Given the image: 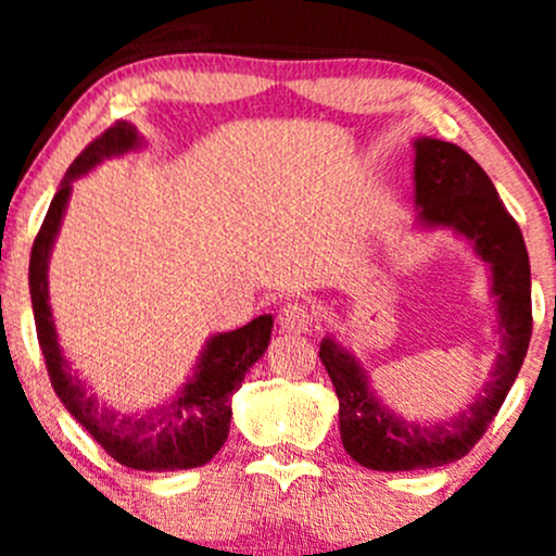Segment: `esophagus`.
<instances>
[{"instance_id":"esophagus-1","label":"esophagus","mask_w":556,"mask_h":556,"mask_svg":"<svg viewBox=\"0 0 556 556\" xmlns=\"http://www.w3.org/2000/svg\"><path fill=\"white\" fill-rule=\"evenodd\" d=\"M279 329L287 331V334H303L314 327V308L308 303H300V300H292L287 303L282 311H279Z\"/></svg>"}]
</instances>
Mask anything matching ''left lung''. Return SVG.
I'll use <instances>...</instances> for the list:
<instances>
[{
    "label": "left lung",
    "mask_w": 556,
    "mask_h": 556,
    "mask_svg": "<svg viewBox=\"0 0 556 556\" xmlns=\"http://www.w3.org/2000/svg\"><path fill=\"white\" fill-rule=\"evenodd\" d=\"M413 154L416 227L424 232L450 229L468 240L486 264L500 353L489 379L460 410L446 418L416 420L405 418L376 394L361 358L337 334L329 331L324 337L318 358L340 400L342 446L363 468L387 473L442 468L468 455L518 379L533 329L526 240L518 222L502 206L494 182L473 156L446 140L418 136Z\"/></svg>",
    "instance_id": "obj_1"
}]
</instances>
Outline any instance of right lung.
<instances>
[{
  "instance_id": "1",
  "label": "right lung",
  "mask_w": 556,
  "mask_h": 556,
  "mask_svg": "<svg viewBox=\"0 0 556 556\" xmlns=\"http://www.w3.org/2000/svg\"><path fill=\"white\" fill-rule=\"evenodd\" d=\"M143 149L146 138L140 136L138 127L119 119L70 164L30 251L28 285L36 334L47 358L49 379L70 416L119 465L162 473V470L201 468L227 442L229 420H232L229 400L245 381L248 368L269 348L274 316L264 314L245 327L216 331L208 337L198 353L193 374L169 400L151 405L149 410H117L91 392L88 381L78 374V368H73L65 350L60 348L52 303H49V258H52L56 235L65 219L70 195H73V182L86 177L106 159H119Z\"/></svg>"
}]
</instances>
